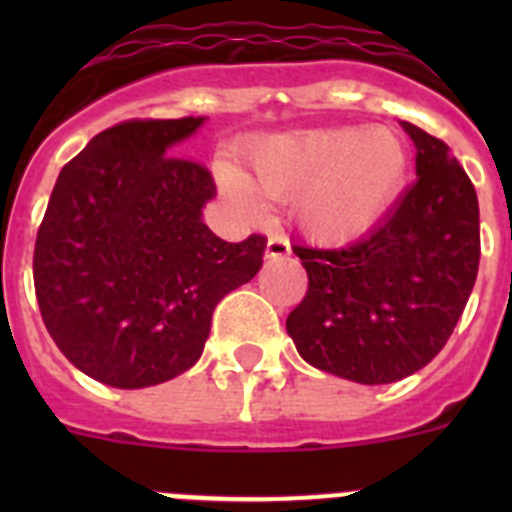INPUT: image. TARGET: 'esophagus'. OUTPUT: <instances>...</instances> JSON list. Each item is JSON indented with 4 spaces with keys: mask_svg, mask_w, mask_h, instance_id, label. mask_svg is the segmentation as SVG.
Here are the masks:
<instances>
[{
    "mask_svg": "<svg viewBox=\"0 0 512 512\" xmlns=\"http://www.w3.org/2000/svg\"><path fill=\"white\" fill-rule=\"evenodd\" d=\"M289 241L284 235H269V241H266V259H284L289 256Z\"/></svg>",
    "mask_w": 512,
    "mask_h": 512,
    "instance_id": "esophagus-1",
    "label": "esophagus"
}]
</instances>
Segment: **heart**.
<instances>
[{"mask_svg":"<svg viewBox=\"0 0 512 512\" xmlns=\"http://www.w3.org/2000/svg\"><path fill=\"white\" fill-rule=\"evenodd\" d=\"M253 189L271 202H295L297 223L318 243H351L372 233L400 200L413 156L387 128H328L282 133L246 151ZM220 182L248 212L259 200L233 166Z\"/></svg>","mask_w":512,"mask_h":512,"instance_id":"b5f03b06","label":"heart"}]
</instances>
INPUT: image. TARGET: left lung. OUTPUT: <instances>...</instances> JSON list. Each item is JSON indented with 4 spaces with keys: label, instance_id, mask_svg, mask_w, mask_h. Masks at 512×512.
<instances>
[{
    "label": "left lung",
    "instance_id": "obj_1",
    "mask_svg": "<svg viewBox=\"0 0 512 512\" xmlns=\"http://www.w3.org/2000/svg\"><path fill=\"white\" fill-rule=\"evenodd\" d=\"M418 182L382 223L343 248L295 246L307 295L287 333L307 364L359 384H390L446 346L479 269V205L467 171L413 122Z\"/></svg>",
    "mask_w": 512,
    "mask_h": 512
}]
</instances>
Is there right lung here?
Instances as JSON below:
<instances>
[{"label": "right lung", "mask_w": 512, "mask_h": 512, "mask_svg": "<svg viewBox=\"0 0 512 512\" xmlns=\"http://www.w3.org/2000/svg\"><path fill=\"white\" fill-rule=\"evenodd\" d=\"M205 117L128 120L63 166L33 253L35 297L61 354L117 390L169 382L202 356L212 312L251 282L266 238H217L205 166L171 156Z\"/></svg>", "instance_id": "add662e5"}]
</instances>
